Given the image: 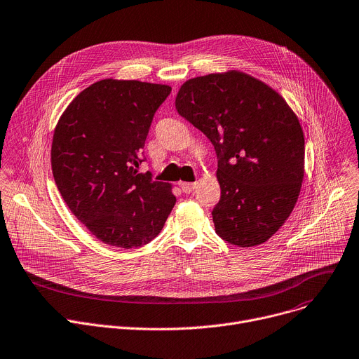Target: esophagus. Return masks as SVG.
<instances>
[{
    "instance_id": "34e87169",
    "label": "esophagus",
    "mask_w": 359,
    "mask_h": 359,
    "mask_svg": "<svg viewBox=\"0 0 359 359\" xmlns=\"http://www.w3.org/2000/svg\"><path fill=\"white\" fill-rule=\"evenodd\" d=\"M180 189L184 191V193H191L194 189H196V183H187V182H180L179 183Z\"/></svg>"
}]
</instances>
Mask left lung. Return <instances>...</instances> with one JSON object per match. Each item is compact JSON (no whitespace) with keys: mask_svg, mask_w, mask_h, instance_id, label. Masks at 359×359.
<instances>
[{"mask_svg":"<svg viewBox=\"0 0 359 359\" xmlns=\"http://www.w3.org/2000/svg\"><path fill=\"white\" fill-rule=\"evenodd\" d=\"M176 110L217 156L216 233L241 248L266 242L301 191L305 139L298 117L275 90L239 72L186 81Z\"/></svg>","mask_w":359,"mask_h":359,"instance_id":"left-lung-1","label":"left lung"}]
</instances>
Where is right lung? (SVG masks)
Returning a JSON list of instances; mask_svg holds the SVG:
<instances>
[{"label": "right lung", "instance_id": "right-lung-1", "mask_svg": "<svg viewBox=\"0 0 359 359\" xmlns=\"http://www.w3.org/2000/svg\"><path fill=\"white\" fill-rule=\"evenodd\" d=\"M170 91L136 80L97 81L55 127V184L73 215L103 243L123 249L149 243L176 203L170 184L140 173L153 117Z\"/></svg>", "mask_w": 359, "mask_h": 359}]
</instances>
